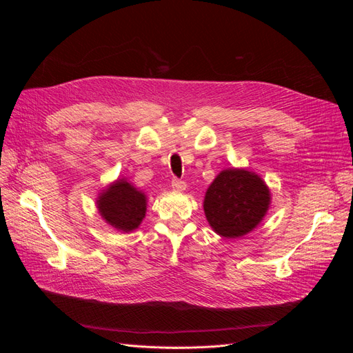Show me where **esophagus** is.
I'll list each match as a JSON object with an SVG mask.
<instances>
[{"mask_svg":"<svg viewBox=\"0 0 353 353\" xmlns=\"http://www.w3.org/2000/svg\"><path fill=\"white\" fill-rule=\"evenodd\" d=\"M187 188V184L184 183V181H181V179H176V178H174L172 179V190L174 191H184Z\"/></svg>","mask_w":353,"mask_h":353,"instance_id":"34e87169","label":"esophagus"}]
</instances>
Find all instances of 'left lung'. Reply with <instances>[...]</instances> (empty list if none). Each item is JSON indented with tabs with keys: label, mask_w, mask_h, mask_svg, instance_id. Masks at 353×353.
Instances as JSON below:
<instances>
[{
	"label": "left lung",
	"mask_w": 353,
	"mask_h": 353,
	"mask_svg": "<svg viewBox=\"0 0 353 353\" xmlns=\"http://www.w3.org/2000/svg\"><path fill=\"white\" fill-rule=\"evenodd\" d=\"M270 206V187L258 174L244 168L221 170L203 200L209 225L225 239H239L252 232Z\"/></svg>",
	"instance_id": "obj_1"
}]
</instances>
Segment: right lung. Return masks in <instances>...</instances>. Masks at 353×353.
<instances>
[{"label":"right lung","instance_id":"add662e5","mask_svg":"<svg viewBox=\"0 0 353 353\" xmlns=\"http://www.w3.org/2000/svg\"><path fill=\"white\" fill-rule=\"evenodd\" d=\"M95 205L108 225L130 234L140 227L145 218L147 196L126 178H117L100 191Z\"/></svg>","mask_w":353,"mask_h":353}]
</instances>
